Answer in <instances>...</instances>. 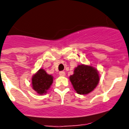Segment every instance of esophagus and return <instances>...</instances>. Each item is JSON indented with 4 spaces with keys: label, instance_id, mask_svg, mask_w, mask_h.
Instances as JSON below:
<instances>
[{
    "label": "esophagus",
    "instance_id": "obj_1",
    "mask_svg": "<svg viewBox=\"0 0 129 129\" xmlns=\"http://www.w3.org/2000/svg\"><path fill=\"white\" fill-rule=\"evenodd\" d=\"M59 75L60 76H66V73L64 71H60L59 73Z\"/></svg>",
    "mask_w": 129,
    "mask_h": 129
}]
</instances>
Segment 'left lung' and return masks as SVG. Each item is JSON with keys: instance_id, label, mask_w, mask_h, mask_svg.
<instances>
[{"instance_id": "1", "label": "left lung", "mask_w": 129, "mask_h": 129, "mask_svg": "<svg viewBox=\"0 0 129 129\" xmlns=\"http://www.w3.org/2000/svg\"><path fill=\"white\" fill-rule=\"evenodd\" d=\"M69 79L77 93L86 95L92 92L98 85L99 73L93 66L78 65L74 69V74L69 76Z\"/></svg>"}]
</instances>
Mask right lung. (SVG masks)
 I'll return each mask as SVG.
<instances>
[{
  "label": "right lung",
  "instance_id": "right-lung-1",
  "mask_svg": "<svg viewBox=\"0 0 129 129\" xmlns=\"http://www.w3.org/2000/svg\"><path fill=\"white\" fill-rule=\"evenodd\" d=\"M53 82V76L48 74L44 69L41 68L32 76V89L39 95L46 94Z\"/></svg>",
  "mask_w": 129,
  "mask_h": 129
}]
</instances>
